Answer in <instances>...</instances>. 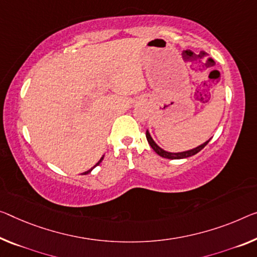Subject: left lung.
<instances>
[{
	"label": "left lung",
	"mask_w": 257,
	"mask_h": 257,
	"mask_svg": "<svg viewBox=\"0 0 257 257\" xmlns=\"http://www.w3.org/2000/svg\"><path fill=\"white\" fill-rule=\"evenodd\" d=\"M146 138H147V141L148 144L151 145V147L155 151L156 154H159L160 156L164 157V159H169V160H180V159H186V157H189V156H193L195 155V154L199 153L200 151H202V149L206 147V146L208 145V142L210 141V139H209L208 141L204 142V144L197 146L196 148H193L191 149V151H186V152H180V153H170V152H167L164 151V149H162L160 146L156 145V142L153 140V138L151 137V134H149L148 130L146 131Z\"/></svg>",
	"instance_id": "8db88e82"
}]
</instances>
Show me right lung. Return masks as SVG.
<instances>
[{"instance_id": "add662e5", "label": "right lung", "mask_w": 257, "mask_h": 257, "mask_svg": "<svg viewBox=\"0 0 257 257\" xmlns=\"http://www.w3.org/2000/svg\"><path fill=\"white\" fill-rule=\"evenodd\" d=\"M102 160H103V156H102V157H101V159H100V161H98V162H97V163H96L95 165H94V167H93L92 169H89V170H88V171H86V172H84V173H85V175H86V173H89L90 171H92V170H93L94 168H95V167H96V165H98V164H100V163H101V162H102Z\"/></svg>"}]
</instances>
